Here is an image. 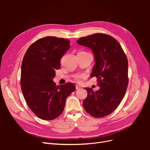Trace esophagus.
<instances>
[{
	"mask_svg": "<svg viewBox=\"0 0 150 150\" xmlns=\"http://www.w3.org/2000/svg\"><path fill=\"white\" fill-rule=\"evenodd\" d=\"M81 89V87L80 86H78V85H76V90H78V89Z\"/></svg>",
	"mask_w": 150,
	"mask_h": 150,
	"instance_id": "esophagus-1",
	"label": "esophagus"
}]
</instances>
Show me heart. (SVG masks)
<instances>
[{"instance_id": "obj_1", "label": "heart", "mask_w": 150, "mask_h": 150, "mask_svg": "<svg viewBox=\"0 0 150 150\" xmlns=\"http://www.w3.org/2000/svg\"><path fill=\"white\" fill-rule=\"evenodd\" d=\"M83 77V75H81V74H78V75H76L75 76L74 78H75V80L76 81H80V79L81 78Z\"/></svg>"}]
</instances>
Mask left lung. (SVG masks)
<instances>
[{"label": "left lung", "mask_w": 150, "mask_h": 150, "mask_svg": "<svg viewBox=\"0 0 150 150\" xmlns=\"http://www.w3.org/2000/svg\"><path fill=\"white\" fill-rule=\"evenodd\" d=\"M78 44L90 48L95 56L91 77L97 78L99 90L85 88L88 96L83 106L96 118L111 114L122 101L128 84L127 57L120 44L113 37L96 33L82 37Z\"/></svg>", "instance_id": "8db88e82"}]
</instances>
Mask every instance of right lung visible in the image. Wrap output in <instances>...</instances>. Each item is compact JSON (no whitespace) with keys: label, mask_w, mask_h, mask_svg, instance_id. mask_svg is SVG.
<instances>
[{"label":"right lung","mask_w":150,"mask_h":150,"mask_svg":"<svg viewBox=\"0 0 150 150\" xmlns=\"http://www.w3.org/2000/svg\"><path fill=\"white\" fill-rule=\"evenodd\" d=\"M70 41L46 36L33 42L23 57L21 86L27 105L39 118L51 120L64 110L67 97L75 91L72 83L56 86L53 81L60 61L70 48Z\"/></svg>","instance_id":"add662e5"}]
</instances>
